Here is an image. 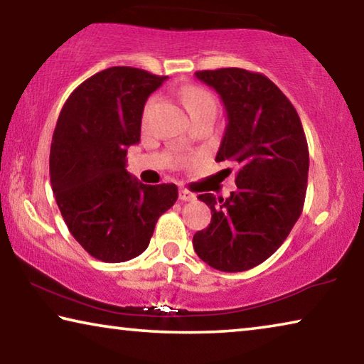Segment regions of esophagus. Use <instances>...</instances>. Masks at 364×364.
I'll list each match as a JSON object with an SVG mask.
<instances>
[{
    "label": "esophagus",
    "mask_w": 364,
    "mask_h": 364,
    "mask_svg": "<svg viewBox=\"0 0 364 364\" xmlns=\"http://www.w3.org/2000/svg\"><path fill=\"white\" fill-rule=\"evenodd\" d=\"M180 199L184 200V202H193V200H196V194L191 193V191H188V189L181 188L180 189Z\"/></svg>",
    "instance_id": "1"
}]
</instances>
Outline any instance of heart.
I'll use <instances>...</instances> for the list:
<instances>
[{
  "instance_id": "b5f03b06",
  "label": "heart",
  "mask_w": 364,
  "mask_h": 364,
  "mask_svg": "<svg viewBox=\"0 0 364 364\" xmlns=\"http://www.w3.org/2000/svg\"><path fill=\"white\" fill-rule=\"evenodd\" d=\"M181 97L184 104H186L191 115L205 112V110H217V101H215V97L208 93L207 90L199 88V86H186V88H183ZM152 107H154V100H149L144 106L143 122L147 120Z\"/></svg>"
}]
</instances>
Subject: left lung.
Returning a JSON list of instances; mask_svg holds the SVG:
<instances>
[{
	"mask_svg": "<svg viewBox=\"0 0 364 364\" xmlns=\"http://www.w3.org/2000/svg\"><path fill=\"white\" fill-rule=\"evenodd\" d=\"M196 77L220 95L228 125L218 162H236V193L200 194L212 210L193 237L196 254L228 273L263 263L286 241L306 194L308 144L300 117L263 73L237 67L199 70Z\"/></svg>",
	"mask_w": 364,
	"mask_h": 364,
	"instance_id": "1",
	"label": "left lung"
}]
</instances>
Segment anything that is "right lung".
I'll return each mask as SVG.
<instances>
[{
	"mask_svg": "<svg viewBox=\"0 0 364 364\" xmlns=\"http://www.w3.org/2000/svg\"><path fill=\"white\" fill-rule=\"evenodd\" d=\"M165 80L110 67L78 85L59 114L49 152L53 193L72 236L101 262L143 254L159 217L178 199L176 184H143L125 170L144 104Z\"/></svg>",
	"mask_w": 364,
	"mask_h": 364,
	"instance_id": "obj_1",
	"label": "right lung"
}]
</instances>
